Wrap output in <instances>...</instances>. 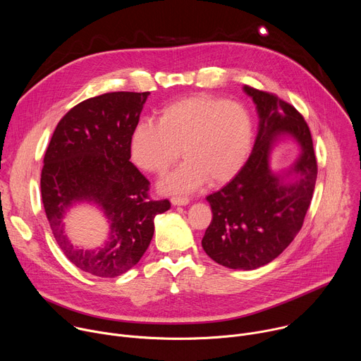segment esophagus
I'll return each mask as SVG.
<instances>
[{"label": "esophagus", "mask_w": 361, "mask_h": 361, "mask_svg": "<svg viewBox=\"0 0 361 361\" xmlns=\"http://www.w3.org/2000/svg\"><path fill=\"white\" fill-rule=\"evenodd\" d=\"M171 202L174 205H187L190 202V198L188 197H173Z\"/></svg>", "instance_id": "obj_1"}]
</instances>
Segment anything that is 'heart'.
<instances>
[{
    "label": "heart",
    "instance_id": "obj_1",
    "mask_svg": "<svg viewBox=\"0 0 361 361\" xmlns=\"http://www.w3.org/2000/svg\"><path fill=\"white\" fill-rule=\"evenodd\" d=\"M251 140L252 123L241 104L200 94L163 109L157 123H138L130 151L141 170L163 174L181 157L183 147L187 160L160 184L163 191L177 194L192 191L207 180L228 181L243 167Z\"/></svg>",
    "mask_w": 361,
    "mask_h": 361
}]
</instances>
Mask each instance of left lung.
<instances>
[{"mask_svg":"<svg viewBox=\"0 0 361 361\" xmlns=\"http://www.w3.org/2000/svg\"><path fill=\"white\" fill-rule=\"evenodd\" d=\"M257 106L260 124L252 151L238 174L207 201L213 220L202 248L228 269L254 270L279 257L300 231L317 180L313 138L302 116L276 94L244 85ZM288 135L302 148L300 157L284 175L269 169L274 142ZM295 173L290 185L283 178Z\"/></svg>","mask_w":361,"mask_h":361,"instance_id":"1","label":"left lung"}]
</instances>
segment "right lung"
Instances as JSON below:
<instances>
[{"label": "right lung", "instance_id": "add662e5", "mask_svg": "<svg viewBox=\"0 0 361 361\" xmlns=\"http://www.w3.org/2000/svg\"><path fill=\"white\" fill-rule=\"evenodd\" d=\"M149 92L117 91L88 98L57 124L44 156L41 197L53 234L80 270L117 277L133 269L154 234V217L167 212L169 200L154 201L149 181L130 161V138ZM94 202L111 223L104 247H74L62 219L75 202Z\"/></svg>", "mask_w": 361, "mask_h": 361}]
</instances>
